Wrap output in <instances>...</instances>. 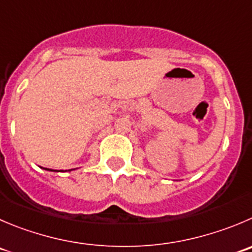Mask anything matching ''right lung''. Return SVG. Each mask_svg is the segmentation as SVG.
<instances>
[{
	"mask_svg": "<svg viewBox=\"0 0 252 252\" xmlns=\"http://www.w3.org/2000/svg\"><path fill=\"white\" fill-rule=\"evenodd\" d=\"M45 169H47V171H49V168H45ZM50 171H52V172H54V171H53V169H50Z\"/></svg>",
	"mask_w": 252,
	"mask_h": 252,
	"instance_id": "obj_1",
	"label": "right lung"
}]
</instances>
